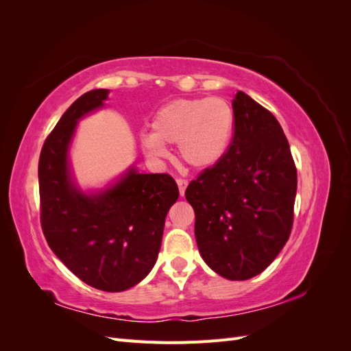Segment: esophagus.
I'll return each mask as SVG.
<instances>
[{
    "mask_svg": "<svg viewBox=\"0 0 351 351\" xmlns=\"http://www.w3.org/2000/svg\"><path fill=\"white\" fill-rule=\"evenodd\" d=\"M187 184H189L187 180H184V178H177V186H178V190H180V195H182V196H184Z\"/></svg>",
    "mask_w": 351,
    "mask_h": 351,
    "instance_id": "1",
    "label": "esophagus"
}]
</instances>
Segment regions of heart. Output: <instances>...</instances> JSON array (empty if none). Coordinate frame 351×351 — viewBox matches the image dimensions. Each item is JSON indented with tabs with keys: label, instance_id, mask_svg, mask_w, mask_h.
I'll list each match as a JSON object with an SVG mask.
<instances>
[{
	"label": "heart",
	"instance_id": "obj_1",
	"mask_svg": "<svg viewBox=\"0 0 351 351\" xmlns=\"http://www.w3.org/2000/svg\"><path fill=\"white\" fill-rule=\"evenodd\" d=\"M151 127L152 133L142 136V147L147 155L165 158V145H177L184 164L209 169L228 152L236 114L224 98H182L162 105Z\"/></svg>",
	"mask_w": 351,
	"mask_h": 351
}]
</instances>
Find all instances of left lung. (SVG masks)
Returning a JSON list of instances; mask_svg holds the SVG:
<instances>
[{
    "mask_svg": "<svg viewBox=\"0 0 351 351\" xmlns=\"http://www.w3.org/2000/svg\"><path fill=\"white\" fill-rule=\"evenodd\" d=\"M228 152L186 189L195 236L208 267L231 281L256 277L290 237L297 169L278 120L249 95L232 99Z\"/></svg>",
    "mask_w": 351,
    "mask_h": 351,
    "instance_id": "8db88e82",
    "label": "left lung"
}]
</instances>
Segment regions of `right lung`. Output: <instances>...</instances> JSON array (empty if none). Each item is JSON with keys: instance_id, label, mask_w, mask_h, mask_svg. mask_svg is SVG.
I'll use <instances>...</instances> for the list:
<instances>
[{"instance_id": "obj_1", "label": "right lung", "mask_w": 351, "mask_h": 351, "mask_svg": "<svg viewBox=\"0 0 351 351\" xmlns=\"http://www.w3.org/2000/svg\"><path fill=\"white\" fill-rule=\"evenodd\" d=\"M108 93H83L62 114L42 146L38 177L40 226L51 250L83 282L119 293L154 268L178 187L171 176L141 174L134 167L99 192L84 193L74 182L69 149L77 121L102 108Z\"/></svg>"}]
</instances>
